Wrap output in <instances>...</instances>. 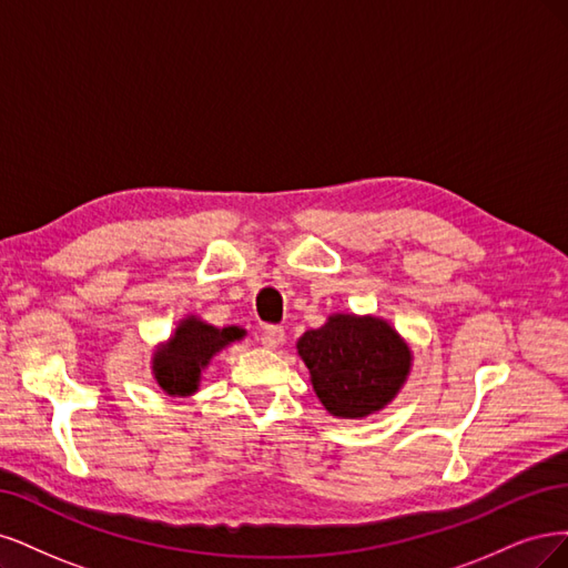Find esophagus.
Here are the masks:
<instances>
[{"instance_id":"esophagus-1","label":"esophagus","mask_w":568,"mask_h":568,"mask_svg":"<svg viewBox=\"0 0 568 568\" xmlns=\"http://www.w3.org/2000/svg\"><path fill=\"white\" fill-rule=\"evenodd\" d=\"M283 339H285V331H283V327H278V325L264 327L262 335H260V342L266 346V349H278V346L283 344Z\"/></svg>"}]
</instances>
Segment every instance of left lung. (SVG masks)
I'll return each mask as SVG.
<instances>
[{
	"mask_svg": "<svg viewBox=\"0 0 568 568\" xmlns=\"http://www.w3.org/2000/svg\"><path fill=\"white\" fill-rule=\"evenodd\" d=\"M297 352L325 410L358 419L394 400L410 373V346L377 316L333 314L306 331Z\"/></svg>",
	"mask_w": 568,
	"mask_h": 568,
	"instance_id": "obj_1",
	"label": "left lung"
}]
</instances>
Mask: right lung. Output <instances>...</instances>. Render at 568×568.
Listing matches in <instances>:
<instances>
[{
    "label": "right lung",
    "mask_w": 568,
    "mask_h": 568,
    "mask_svg": "<svg viewBox=\"0 0 568 568\" xmlns=\"http://www.w3.org/2000/svg\"><path fill=\"white\" fill-rule=\"evenodd\" d=\"M245 331L237 325L214 327L195 316L179 321L174 335L158 346L153 354V375L158 387L170 396H191L197 392L200 373L216 352L226 349L235 339H243Z\"/></svg>",
    "instance_id": "obj_1"
}]
</instances>
